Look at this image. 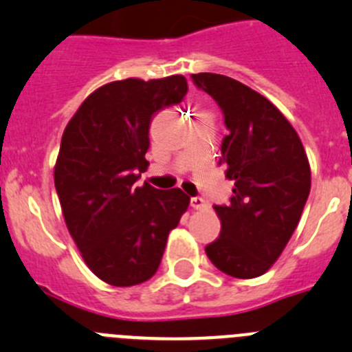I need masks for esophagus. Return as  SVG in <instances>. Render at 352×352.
<instances>
[{"instance_id":"34e87169","label":"esophagus","mask_w":352,"mask_h":352,"mask_svg":"<svg viewBox=\"0 0 352 352\" xmlns=\"http://www.w3.org/2000/svg\"><path fill=\"white\" fill-rule=\"evenodd\" d=\"M191 207L195 210H204L207 207V201L204 198H199V196H195V198H191Z\"/></svg>"}]
</instances>
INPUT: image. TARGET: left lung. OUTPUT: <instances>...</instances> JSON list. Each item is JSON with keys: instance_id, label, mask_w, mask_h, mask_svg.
Listing matches in <instances>:
<instances>
[{"instance_id": "1", "label": "left lung", "mask_w": 352, "mask_h": 352, "mask_svg": "<svg viewBox=\"0 0 352 352\" xmlns=\"http://www.w3.org/2000/svg\"><path fill=\"white\" fill-rule=\"evenodd\" d=\"M191 78L223 110L228 135L219 163L226 164V179L235 180L230 204L214 205L221 233L205 252L231 277H259L302 217L310 192L305 148L277 107L242 82L217 74Z\"/></svg>"}]
</instances>
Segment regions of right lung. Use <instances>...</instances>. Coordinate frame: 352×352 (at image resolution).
Listing matches in <instances>:
<instances>
[{"label": "right lung", "instance_id": "right-lung-1", "mask_svg": "<svg viewBox=\"0 0 352 352\" xmlns=\"http://www.w3.org/2000/svg\"><path fill=\"white\" fill-rule=\"evenodd\" d=\"M186 93L182 75L110 82L87 96L63 133L54 168L63 215L85 265L107 284L128 287L153 277L188 210L180 189L135 186L147 170L153 117Z\"/></svg>", "mask_w": 352, "mask_h": 352}]
</instances>
